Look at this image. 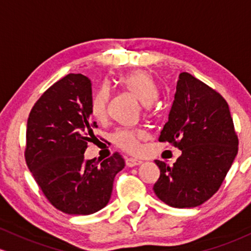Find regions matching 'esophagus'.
I'll return each instance as SVG.
<instances>
[{
  "instance_id": "1",
  "label": "esophagus",
  "mask_w": 251,
  "mask_h": 251,
  "mask_svg": "<svg viewBox=\"0 0 251 251\" xmlns=\"http://www.w3.org/2000/svg\"><path fill=\"white\" fill-rule=\"evenodd\" d=\"M126 163L128 167H135V166H139L142 163V161L139 159H133V157H130V159H126Z\"/></svg>"
}]
</instances>
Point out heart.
Masks as SVG:
<instances>
[{
    "mask_svg": "<svg viewBox=\"0 0 251 251\" xmlns=\"http://www.w3.org/2000/svg\"><path fill=\"white\" fill-rule=\"evenodd\" d=\"M118 85L128 91L143 105H148L156 98V88L151 75L145 71H135L126 73L118 78ZM110 100V91L108 86H100L95 92L90 103V111L97 121H104L108 116V105ZM147 135L141 129L121 130L115 136V142L121 148L129 153H136L140 149V142L145 140Z\"/></svg>",
    "mask_w": 251,
    "mask_h": 251,
    "instance_id": "obj_1",
    "label": "heart"
}]
</instances>
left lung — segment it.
Listing matches in <instances>:
<instances>
[{
  "mask_svg": "<svg viewBox=\"0 0 251 251\" xmlns=\"http://www.w3.org/2000/svg\"><path fill=\"white\" fill-rule=\"evenodd\" d=\"M160 142L181 151L173 166L155 160L160 178L153 190L172 207L201 205L221 187L237 155L238 139L226 100L187 72L176 81Z\"/></svg>",
  "mask_w": 251,
  "mask_h": 251,
  "instance_id": "left-lung-1",
  "label": "left lung"
}]
</instances>
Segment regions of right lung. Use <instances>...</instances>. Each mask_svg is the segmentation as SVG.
Returning a JSON list of instances; mask_svg holds the SVG:
<instances>
[{"label": "right lung", "mask_w": 251, "mask_h": 251, "mask_svg": "<svg viewBox=\"0 0 251 251\" xmlns=\"http://www.w3.org/2000/svg\"><path fill=\"white\" fill-rule=\"evenodd\" d=\"M91 98V80L70 73L44 92L27 121L28 168L50 204L67 215H92L106 206L115 176L126 165L118 153L104 161L84 159L96 139Z\"/></svg>", "instance_id": "obj_1"}]
</instances>
